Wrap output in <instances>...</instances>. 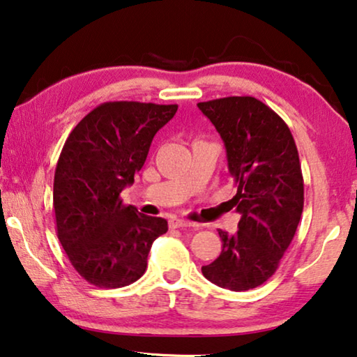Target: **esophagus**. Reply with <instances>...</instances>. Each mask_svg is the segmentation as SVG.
Masks as SVG:
<instances>
[{"label": "esophagus", "instance_id": "1", "mask_svg": "<svg viewBox=\"0 0 357 357\" xmlns=\"http://www.w3.org/2000/svg\"><path fill=\"white\" fill-rule=\"evenodd\" d=\"M194 222H189V220L185 219H178V218H173L169 219V227L172 229H183V227H194Z\"/></svg>", "mask_w": 357, "mask_h": 357}]
</instances>
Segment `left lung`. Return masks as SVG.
I'll list each match as a JSON object with an SVG mask.
<instances>
[{"mask_svg": "<svg viewBox=\"0 0 357 357\" xmlns=\"http://www.w3.org/2000/svg\"><path fill=\"white\" fill-rule=\"evenodd\" d=\"M224 141L241 214L234 235L219 230L222 251L202 267L208 281L235 292L264 284L278 268L303 211V178L286 122L254 97L197 105Z\"/></svg>", "mask_w": 357, "mask_h": 357, "instance_id": "left-lung-1", "label": "left lung"}]
</instances>
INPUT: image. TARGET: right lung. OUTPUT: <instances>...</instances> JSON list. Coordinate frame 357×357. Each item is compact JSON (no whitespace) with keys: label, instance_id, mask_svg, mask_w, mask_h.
Instances as JSON below:
<instances>
[{"label":"right lung","instance_id":"1","mask_svg":"<svg viewBox=\"0 0 357 357\" xmlns=\"http://www.w3.org/2000/svg\"><path fill=\"white\" fill-rule=\"evenodd\" d=\"M176 111L178 105L107 101L65 141L54 178L56 235L90 284L112 289L139 280L152 243L168 230L165 219L123 205L121 192L133 184L155 133Z\"/></svg>","mask_w":357,"mask_h":357}]
</instances>
